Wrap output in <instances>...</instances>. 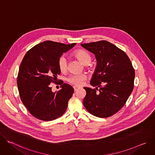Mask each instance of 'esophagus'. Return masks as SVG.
I'll return each instance as SVG.
<instances>
[{
  "label": "esophagus",
  "mask_w": 155,
  "mask_h": 155,
  "mask_svg": "<svg viewBox=\"0 0 155 155\" xmlns=\"http://www.w3.org/2000/svg\"><path fill=\"white\" fill-rule=\"evenodd\" d=\"M74 91H76L77 90H78L79 89V87L77 86H74Z\"/></svg>",
  "instance_id": "esophagus-1"
}]
</instances>
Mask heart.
I'll use <instances>...</instances> for the list:
<instances>
[{
	"instance_id": "heart-1",
	"label": "heart",
	"mask_w": 155,
	"mask_h": 155,
	"mask_svg": "<svg viewBox=\"0 0 155 155\" xmlns=\"http://www.w3.org/2000/svg\"><path fill=\"white\" fill-rule=\"evenodd\" d=\"M73 56L84 65L89 64L91 62L92 59L91 54L87 51L83 49H80V50H76L73 53ZM58 65L60 71L65 72L66 70H67L68 61L65 56H62L59 58L58 61ZM86 78V76L83 74H75V75H72L70 76L68 78V81L70 83L75 86H79L82 84L83 81L85 80Z\"/></svg>"
}]
</instances>
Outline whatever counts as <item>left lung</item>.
Listing matches in <instances>:
<instances>
[{
	"instance_id": "left-lung-1",
	"label": "left lung",
	"mask_w": 155,
	"mask_h": 155,
	"mask_svg": "<svg viewBox=\"0 0 155 155\" xmlns=\"http://www.w3.org/2000/svg\"><path fill=\"white\" fill-rule=\"evenodd\" d=\"M93 53L97 65L90 84L96 89L84 87L83 105L87 112L99 118L118 112L124 105L134 88L135 71L127 54L105 40L81 44ZM98 90V92L96 90Z\"/></svg>"
}]
</instances>
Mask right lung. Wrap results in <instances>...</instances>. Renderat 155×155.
<instances>
[{
    "label": "right lung",
    "instance_id": "1",
    "mask_svg": "<svg viewBox=\"0 0 155 155\" xmlns=\"http://www.w3.org/2000/svg\"><path fill=\"white\" fill-rule=\"evenodd\" d=\"M75 45L47 40L37 44L25 54L19 66L17 85L22 102L34 117L52 121L67 110L74 88L64 83L59 91L53 92L50 83H56L61 74L59 58Z\"/></svg>",
    "mask_w": 155,
    "mask_h": 155
}]
</instances>
